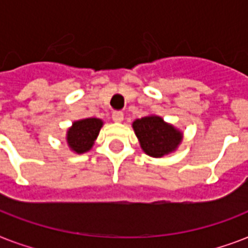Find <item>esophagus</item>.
<instances>
[{
    "label": "esophagus",
    "instance_id": "1",
    "mask_svg": "<svg viewBox=\"0 0 248 248\" xmlns=\"http://www.w3.org/2000/svg\"><path fill=\"white\" fill-rule=\"evenodd\" d=\"M112 120L114 122H122L124 121V113L122 112H113L112 113Z\"/></svg>",
    "mask_w": 248,
    "mask_h": 248
}]
</instances>
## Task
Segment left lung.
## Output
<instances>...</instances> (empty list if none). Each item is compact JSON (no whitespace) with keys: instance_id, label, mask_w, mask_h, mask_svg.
I'll use <instances>...</instances> for the list:
<instances>
[{"instance_id":"8db88e82","label":"left lung","mask_w":248,"mask_h":248,"mask_svg":"<svg viewBox=\"0 0 248 248\" xmlns=\"http://www.w3.org/2000/svg\"><path fill=\"white\" fill-rule=\"evenodd\" d=\"M143 151L151 157H162L176 149L181 141V132L161 117L149 116L132 124Z\"/></svg>"}]
</instances>
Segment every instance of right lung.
<instances>
[{"mask_svg": "<svg viewBox=\"0 0 248 248\" xmlns=\"http://www.w3.org/2000/svg\"><path fill=\"white\" fill-rule=\"evenodd\" d=\"M101 126L103 122L97 118H86L75 122L67 134V141L72 151L78 155L90 151L99 135Z\"/></svg>", "mask_w": 248, "mask_h": 248, "instance_id": "obj_1", "label": "right lung"}]
</instances>
